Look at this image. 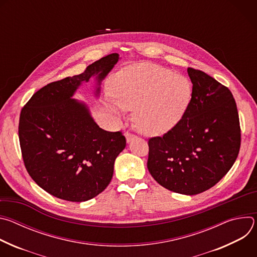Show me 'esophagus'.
Masks as SVG:
<instances>
[{
  "label": "esophagus",
  "mask_w": 257,
  "mask_h": 257,
  "mask_svg": "<svg viewBox=\"0 0 257 257\" xmlns=\"http://www.w3.org/2000/svg\"><path fill=\"white\" fill-rule=\"evenodd\" d=\"M125 137H126V141H127V143L131 142L133 139H135V138H136V136H135L134 134H132V133H128V132L125 134Z\"/></svg>",
  "instance_id": "1"
}]
</instances>
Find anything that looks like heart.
I'll list each match as a JSON object with an SVG mask.
<instances>
[{"instance_id":"heart-1","label":"heart","mask_w":257,"mask_h":257,"mask_svg":"<svg viewBox=\"0 0 257 257\" xmlns=\"http://www.w3.org/2000/svg\"><path fill=\"white\" fill-rule=\"evenodd\" d=\"M111 85L116 104L126 111L136 109L134 123L148 136L172 130L186 112L192 94L186 77L150 63L123 69Z\"/></svg>"}]
</instances>
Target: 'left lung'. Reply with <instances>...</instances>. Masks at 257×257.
<instances>
[{"label": "left lung", "mask_w": 257, "mask_h": 257, "mask_svg": "<svg viewBox=\"0 0 257 257\" xmlns=\"http://www.w3.org/2000/svg\"><path fill=\"white\" fill-rule=\"evenodd\" d=\"M187 72L193 84L191 100L172 130L149 140L148 169L166 189L195 195L214 186L232 168L241 133L230 89L200 70Z\"/></svg>", "instance_id": "obj_1"}]
</instances>
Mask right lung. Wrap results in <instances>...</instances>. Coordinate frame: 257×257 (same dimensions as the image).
Masks as SVG:
<instances>
[{
    "instance_id": "obj_1",
    "label": "right lung",
    "mask_w": 257,
    "mask_h": 257,
    "mask_svg": "<svg viewBox=\"0 0 257 257\" xmlns=\"http://www.w3.org/2000/svg\"><path fill=\"white\" fill-rule=\"evenodd\" d=\"M119 60L117 53L107 55L79 75L44 86L22 108L18 132L25 168L36 184L55 197L86 201L112 180L126 139L120 131L99 128L89 106L72 97L91 77L98 97L101 81Z\"/></svg>"
}]
</instances>
